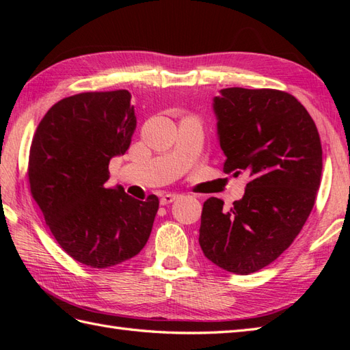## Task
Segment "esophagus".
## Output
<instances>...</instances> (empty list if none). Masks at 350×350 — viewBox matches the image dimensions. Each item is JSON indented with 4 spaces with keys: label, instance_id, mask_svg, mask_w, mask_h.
<instances>
[{
    "label": "esophagus",
    "instance_id": "1",
    "mask_svg": "<svg viewBox=\"0 0 350 350\" xmlns=\"http://www.w3.org/2000/svg\"><path fill=\"white\" fill-rule=\"evenodd\" d=\"M176 198H179V194H174V192H168V194H163L161 197V204L162 206H167L170 203H173Z\"/></svg>",
    "mask_w": 350,
    "mask_h": 350
}]
</instances>
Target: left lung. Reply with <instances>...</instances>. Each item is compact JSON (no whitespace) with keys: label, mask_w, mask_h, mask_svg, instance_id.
<instances>
[{"label":"left lung","mask_w":350,"mask_h":350,"mask_svg":"<svg viewBox=\"0 0 350 350\" xmlns=\"http://www.w3.org/2000/svg\"><path fill=\"white\" fill-rule=\"evenodd\" d=\"M213 109L224 173H247L250 182L230 209L217 197L206 200L198 242L212 263L248 275L277 260L313 211L321 137L302 103L273 88H224Z\"/></svg>","instance_id":"obj_1"}]
</instances>
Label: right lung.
<instances>
[{
  "instance_id": "add662e5",
  "label": "right lung",
  "mask_w": 350,
  "mask_h": 350,
  "mask_svg": "<svg viewBox=\"0 0 350 350\" xmlns=\"http://www.w3.org/2000/svg\"><path fill=\"white\" fill-rule=\"evenodd\" d=\"M137 117L128 90L87 92L52 105L29 147L28 182L58 245L90 267H111L144 248L159 200L107 188L109 161L131 146Z\"/></svg>"
}]
</instances>
